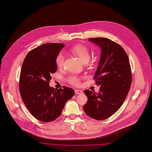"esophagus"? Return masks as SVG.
Returning <instances> with one entry per match:
<instances>
[{"instance_id": "1", "label": "esophagus", "mask_w": 152, "mask_h": 152, "mask_svg": "<svg viewBox=\"0 0 152 152\" xmlns=\"http://www.w3.org/2000/svg\"><path fill=\"white\" fill-rule=\"evenodd\" d=\"M75 91V93H76V94H83V91L80 90L76 89Z\"/></svg>"}]
</instances>
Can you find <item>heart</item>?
<instances>
[{"instance_id":"1","label":"heart","mask_w":152,"mask_h":152,"mask_svg":"<svg viewBox=\"0 0 152 152\" xmlns=\"http://www.w3.org/2000/svg\"><path fill=\"white\" fill-rule=\"evenodd\" d=\"M70 51L84 64H87L90 59V50L88 47L83 44H76L72 47ZM64 61L65 58L64 54L62 53H58L55 59V62H56L57 66L59 68H62L64 64ZM68 80L72 85L79 86L80 84V78L77 76H70L68 77Z\"/></svg>"}]
</instances>
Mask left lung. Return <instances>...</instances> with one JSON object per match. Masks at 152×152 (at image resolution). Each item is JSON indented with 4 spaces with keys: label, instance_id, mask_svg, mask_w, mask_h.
<instances>
[{
    "label": "left lung",
    "instance_id": "1",
    "mask_svg": "<svg viewBox=\"0 0 152 152\" xmlns=\"http://www.w3.org/2000/svg\"><path fill=\"white\" fill-rule=\"evenodd\" d=\"M88 40L101 48L94 76L100 88L98 93L84 91L88 98L84 110L88 116L101 121L115 114L125 101L132 84L131 67L126 52L118 44L104 37Z\"/></svg>",
    "mask_w": 152,
    "mask_h": 152
}]
</instances>
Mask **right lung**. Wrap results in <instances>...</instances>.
<instances>
[{"mask_svg":"<svg viewBox=\"0 0 152 152\" xmlns=\"http://www.w3.org/2000/svg\"><path fill=\"white\" fill-rule=\"evenodd\" d=\"M59 43H47L31 50L21 68L19 91L22 101L31 114L44 122L53 121L62 113L66 101L75 94V90L64 86L50 87L51 75L56 73L55 59L64 48Z\"/></svg>","mask_w":152,"mask_h":152,"instance_id":"1","label":"right lung"}]
</instances>
